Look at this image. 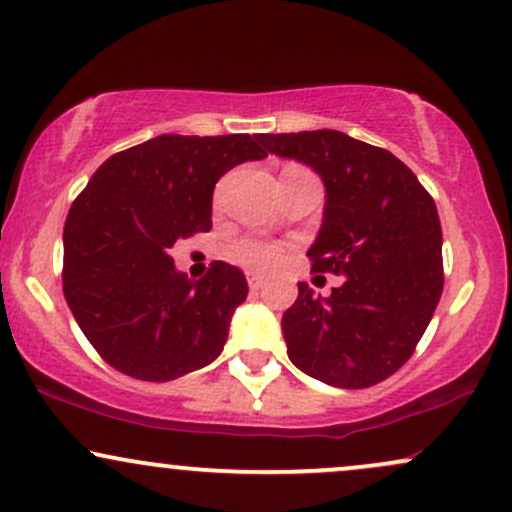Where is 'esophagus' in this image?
<instances>
[{
    "instance_id": "esophagus-1",
    "label": "esophagus",
    "mask_w": 512,
    "mask_h": 512,
    "mask_svg": "<svg viewBox=\"0 0 512 512\" xmlns=\"http://www.w3.org/2000/svg\"><path fill=\"white\" fill-rule=\"evenodd\" d=\"M248 286H250L252 293H257L264 286V279L260 274H248Z\"/></svg>"
}]
</instances>
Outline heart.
Returning a JSON list of instances; mask_svg holds the SVG:
<instances>
[{
    "mask_svg": "<svg viewBox=\"0 0 512 512\" xmlns=\"http://www.w3.org/2000/svg\"><path fill=\"white\" fill-rule=\"evenodd\" d=\"M226 255L240 267L248 269H272L281 262L284 250L279 245L260 238H238L226 248Z\"/></svg>",
    "mask_w": 512,
    "mask_h": 512,
    "instance_id": "heart-1",
    "label": "heart"
}]
</instances>
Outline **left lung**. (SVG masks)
Segmentation results:
<instances>
[{"label":"left lung","mask_w":512,"mask_h":512,"mask_svg":"<svg viewBox=\"0 0 512 512\" xmlns=\"http://www.w3.org/2000/svg\"><path fill=\"white\" fill-rule=\"evenodd\" d=\"M325 182L313 272L346 276L330 298L298 284L281 317L286 351L310 378L346 390L383 383L416 351L443 293V231L426 187L387 149L334 129L260 134Z\"/></svg>","instance_id":"1"}]
</instances>
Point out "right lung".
<instances>
[{
  "instance_id": "right-lung-1",
  "label": "right lung",
  "mask_w": 512,
  "mask_h": 512,
  "mask_svg": "<svg viewBox=\"0 0 512 512\" xmlns=\"http://www.w3.org/2000/svg\"><path fill=\"white\" fill-rule=\"evenodd\" d=\"M264 156L250 134H161L93 173L64 223L62 291L105 363L166 383L221 354L233 310L248 298L245 274L216 260L190 281L170 248L209 231L223 173Z\"/></svg>"
}]
</instances>
